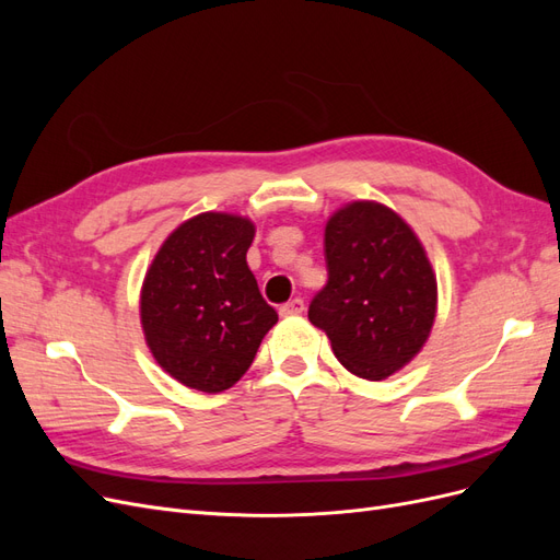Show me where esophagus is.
<instances>
[{
  "label": "esophagus",
  "mask_w": 560,
  "mask_h": 560,
  "mask_svg": "<svg viewBox=\"0 0 560 560\" xmlns=\"http://www.w3.org/2000/svg\"><path fill=\"white\" fill-rule=\"evenodd\" d=\"M301 313H303V301H301V299H292V301H287L284 306H280V315H282V317L301 315Z\"/></svg>",
  "instance_id": "1"
}]
</instances>
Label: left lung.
Wrapping results in <instances>:
<instances>
[{
	"label": "left lung",
	"instance_id": "8db88e82",
	"mask_svg": "<svg viewBox=\"0 0 560 560\" xmlns=\"http://www.w3.org/2000/svg\"><path fill=\"white\" fill-rule=\"evenodd\" d=\"M329 280L308 308L350 374L385 381L428 343L436 276L413 229L376 200H352L325 226Z\"/></svg>",
	"mask_w": 560,
	"mask_h": 560
}]
</instances>
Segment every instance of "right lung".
<instances>
[{
    "label": "right lung",
    "instance_id": "1",
    "mask_svg": "<svg viewBox=\"0 0 560 560\" xmlns=\"http://www.w3.org/2000/svg\"><path fill=\"white\" fill-rule=\"evenodd\" d=\"M254 231L241 214H196L167 235L147 268L144 341L165 374L198 393L238 383L278 322L247 266Z\"/></svg>",
    "mask_w": 560,
    "mask_h": 560
}]
</instances>
